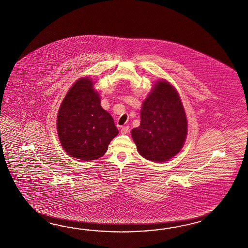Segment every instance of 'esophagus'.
Listing matches in <instances>:
<instances>
[{"instance_id": "esophagus-1", "label": "esophagus", "mask_w": 248, "mask_h": 248, "mask_svg": "<svg viewBox=\"0 0 248 248\" xmlns=\"http://www.w3.org/2000/svg\"><path fill=\"white\" fill-rule=\"evenodd\" d=\"M129 131V127H121V134L125 135V134L128 133Z\"/></svg>"}]
</instances>
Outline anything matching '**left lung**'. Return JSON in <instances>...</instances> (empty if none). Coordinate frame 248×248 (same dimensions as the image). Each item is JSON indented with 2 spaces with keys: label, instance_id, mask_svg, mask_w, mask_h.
Returning a JSON list of instances; mask_svg holds the SVG:
<instances>
[{
  "label": "left lung",
  "instance_id": "left-lung-1",
  "mask_svg": "<svg viewBox=\"0 0 248 248\" xmlns=\"http://www.w3.org/2000/svg\"><path fill=\"white\" fill-rule=\"evenodd\" d=\"M140 127L131 136L140 155L155 163L169 161L184 146L188 132L185 109L177 90L157 80L144 100Z\"/></svg>",
  "mask_w": 248,
  "mask_h": 248
}]
</instances>
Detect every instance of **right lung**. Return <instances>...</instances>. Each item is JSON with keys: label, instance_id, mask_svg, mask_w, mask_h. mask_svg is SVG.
I'll use <instances>...</instances> for the list:
<instances>
[{"label": "right lung", "instance_id": "obj_1", "mask_svg": "<svg viewBox=\"0 0 248 248\" xmlns=\"http://www.w3.org/2000/svg\"><path fill=\"white\" fill-rule=\"evenodd\" d=\"M58 139L64 152L81 161L102 157L119 134L111 115L101 106L94 81L79 78L71 86L58 109Z\"/></svg>", "mask_w": 248, "mask_h": 248}]
</instances>
